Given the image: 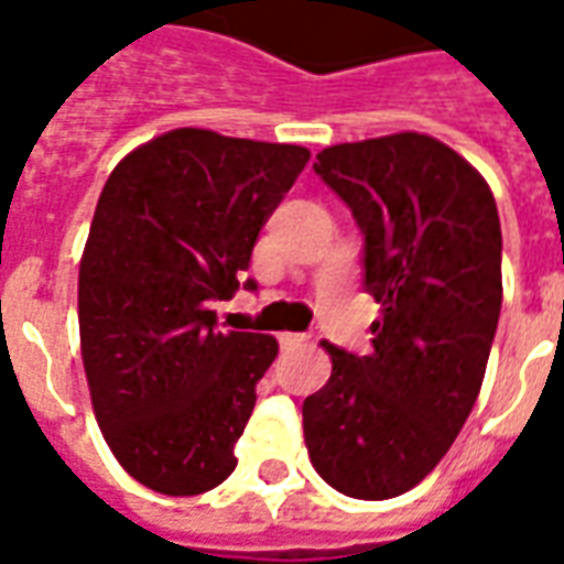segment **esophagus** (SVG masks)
Instances as JSON below:
<instances>
[{"label":"esophagus","instance_id":"34e87169","mask_svg":"<svg viewBox=\"0 0 564 564\" xmlns=\"http://www.w3.org/2000/svg\"><path fill=\"white\" fill-rule=\"evenodd\" d=\"M278 341H281L283 350H293V347H299V344L307 341V335H299V332H283Z\"/></svg>","mask_w":564,"mask_h":564}]
</instances>
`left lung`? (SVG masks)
<instances>
[{"label": "left lung", "instance_id": "obj_1", "mask_svg": "<svg viewBox=\"0 0 564 564\" xmlns=\"http://www.w3.org/2000/svg\"><path fill=\"white\" fill-rule=\"evenodd\" d=\"M314 172L362 232L380 319L368 356L326 347L305 444L326 484L383 501L444 459L477 402L501 314V223L484 177L420 132L335 144Z\"/></svg>", "mask_w": 564, "mask_h": 564}]
</instances>
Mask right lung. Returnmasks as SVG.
Segmentation results:
<instances>
[{
	"mask_svg": "<svg viewBox=\"0 0 564 564\" xmlns=\"http://www.w3.org/2000/svg\"><path fill=\"white\" fill-rule=\"evenodd\" d=\"M307 160L299 144L172 129L105 184L80 259V356L108 447L153 492L198 496L238 465L278 341L220 332L210 307L241 286Z\"/></svg>",
	"mask_w": 564,
	"mask_h": 564,
	"instance_id": "add662e5",
	"label": "right lung"
}]
</instances>
